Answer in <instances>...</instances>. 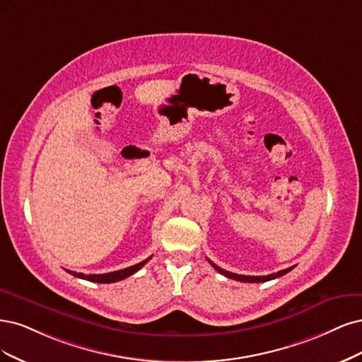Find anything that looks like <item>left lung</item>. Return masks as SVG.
Instances as JSON below:
<instances>
[{
	"label": "left lung",
	"instance_id": "left-lung-1",
	"mask_svg": "<svg viewBox=\"0 0 362 362\" xmlns=\"http://www.w3.org/2000/svg\"><path fill=\"white\" fill-rule=\"evenodd\" d=\"M209 263H211L219 274H223V275L227 276V278L236 279V281H242V283H264V281H271V279H275V278H278V276L286 275L287 272H290V271L295 267V266H291V267H287V269H283V271H279V272H276V274L264 275V276H250V275H239V274H233V272L221 269L219 266H216V264H215L214 262H211V260H209Z\"/></svg>",
	"mask_w": 362,
	"mask_h": 362
}]
</instances>
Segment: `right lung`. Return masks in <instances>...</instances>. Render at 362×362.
I'll return each mask as SVG.
<instances>
[{
	"label": "right lung",
	"instance_id": "add662e5",
	"mask_svg": "<svg viewBox=\"0 0 362 362\" xmlns=\"http://www.w3.org/2000/svg\"><path fill=\"white\" fill-rule=\"evenodd\" d=\"M151 257L143 260L141 263L138 264H134V266H129V267H124V269H120V271H115V272H108V274H99V275H84V274H78V272H74V271H67L69 274H72L74 276H78V278H83V279H87V281H93V283H102V284H108V283H117L120 281V279H124L127 276H131L132 274H135L136 271L141 269V267L150 260Z\"/></svg>",
	"mask_w": 362,
	"mask_h": 362
}]
</instances>
